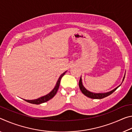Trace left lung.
I'll use <instances>...</instances> for the list:
<instances>
[{"label": "left lung", "instance_id": "1", "mask_svg": "<svg viewBox=\"0 0 132 132\" xmlns=\"http://www.w3.org/2000/svg\"><path fill=\"white\" fill-rule=\"evenodd\" d=\"M125 75L124 77H123V79L122 82L123 81L124 79H125ZM121 84H120V85H121ZM79 85V87H80V90H81L82 93L84 95H86V97H89L90 98H92V99H102V98H104L105 97H107V96L111 95V94H112L116 90H117V89L118 87H119V86H120V85H119V86H118L117 88L113 89V90H112L111 91H109V92H107V93H94L91 92V91L87 90L83 86V85H82V83L81 77L80 79Z\"/></svg>", "mask_w": 132, "mask_h": 132}]
</instances>
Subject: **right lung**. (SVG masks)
I'll use <instances>...</instances> for the list:
<instances>
[{
  "instance_id": "add662e5",
  "label": "right lung",
  "mask_w": 132,
  "mask_h": 132,
  "mask_svg": "<svg viewBox=\"0 0 132 132\" xmlns=\"http://www.w3.org/2000/svg\"><path fill=\"white\" fill-rule=\"evenodd\" d=\"M66 72V71H65V72H64L63 73H62V74L60 76V77L59 78V79H58L57 81L56 82V86L54 87V88H53L50 93L48 94L47 95H44V96H43V97H41L39 98H38V99L32 100H25L26 101L28 102H29V103H31V104H40L44 103V102L48 101H49V100H50L51 99H52V98L56 94L57 91L58 90V88H59V87L60 82H61V80L62 77L63 76Z\"/></svg>"
}]
</instances>
